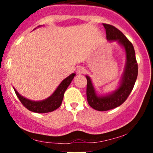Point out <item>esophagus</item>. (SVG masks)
I'll use <instances>...</instances> for the list:
<instances>
[{"mask_svg": "<svg viewBox=\"0 0 153 153\" xmlns=\"http://www.w3.org/2000/svg\"><path fill=\"white\" fill-rule=\"evenodd\" d=\"M76 72L78 74H82L84 72V69L82 67H78L76 68Z\"/></svg>", "mask_w": 153, "mask_h": 153, "instance_id": "esophagus-1", "label": "esophagus"}]
</instances>
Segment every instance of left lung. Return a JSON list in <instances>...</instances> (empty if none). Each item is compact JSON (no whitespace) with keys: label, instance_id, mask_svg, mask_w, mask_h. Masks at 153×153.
<instances>
[{"label":"left lung","instance_id":"8db88e82","mask_svg":"<svg viewBox=\"0 0 153 153\" xmlns=\"http://www.w3.org/2000/svg\"><path fill=\"white\" fill-rule=\"evenodd\" d=\"M103 25L106 29V38L109 41H118L124 47L126 54V64L119 88L107 96H97L90 78L89 76H86L87 80L86 98L88 104L98 111H107L121 105L132 92L138 72L135 49L132 43L114 26L106 24H103Z\"/></svg>","mask_w":153,"mask_h":153}]
</instances>
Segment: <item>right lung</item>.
Wrapping results in <instances>:
<instances>
[{"label": "right lung", "mask_w": 153, "mask_h": 153, "mask_svg": "<svg viewBox=\"0 0 153 153\" xmlns=\"http://www.w3.org/2000/svg\"><path fill=\"white\" fill-rule=\"evenodd\" d=\"M75 75V74L72 73V75H69L67 78H65L61 83V84L58 86V87L57 88L55 92L49 98L41 101H29L27 98L21 96L15 90V89H14V90H15V94H16L17 97L20 100L21 104L24 105V106H25L27 109L32 111V112H38V113H47V112H50L55 110L61 105L63 98H64V92L67 90V87L70 84L71 81H72Z\"/></svg>", "instance_id": "1"}]
</instances>
